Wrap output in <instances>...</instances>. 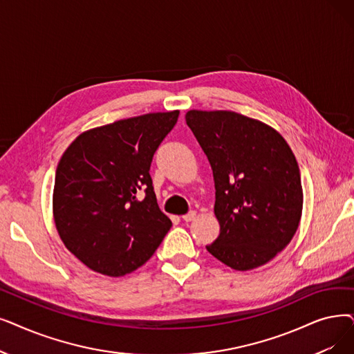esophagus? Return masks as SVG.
<instances>
[{
  "label": "esophagus",
  "instance_id": "esophagus-1",
  "mask_svg": "<svg viewBox=\"0 0 354 354\" xmlns=\"http://www.w3.org/2000/svg\"><path fill=\"white\" fill-rule=\"evenodd\" d=\"M195 217H196V212H195V211H189L188 214L182 215V220H183V221H187V223H189V221H194V220H195Z\"/></svg>",
  "mask_w": 354,
  "mask_h": 354
}]
</instances>
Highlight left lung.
I'll return each instance as SVG.
<instances>
[{
  "mask_svg": "<svg viewBox=\"0 0 354 354\" xmlns=\"http://www.w3.org/2000/svg\"><path fill=\"white\" fill-rule=\"evenodd\" d=\"M215 183L220 236L207 250L234 270L263 266L295 236L304 194L295 155L265 122L234 111L185 115Z\"/></svg>",
  "mask_w": 354,
  "mask_h": 354,
  "instance_id": "1",
  "label": "left lung"
}]
</instances>
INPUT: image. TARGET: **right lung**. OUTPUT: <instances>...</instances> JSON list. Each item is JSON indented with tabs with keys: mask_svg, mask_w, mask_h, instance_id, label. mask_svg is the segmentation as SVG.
<instances>
[{
	"mask_svg": "<svg viewBox=\"0 0 354 354\" xmlns=\"http://www.w3.org/2000/svg\"><path fill=\"white\" fill-rule=\"evenodd\" d=\"M178 115V110L149 113L86 130L60 158L55 225L65 248L91 270L113 278L131 273L172 227L158 205L149 171Z\"/></svg>",
	"mask_w": 354,
	"mask_h": 354,
	"instance_id": "obj_1",
	"label": "right lung"
}]
</instances>
